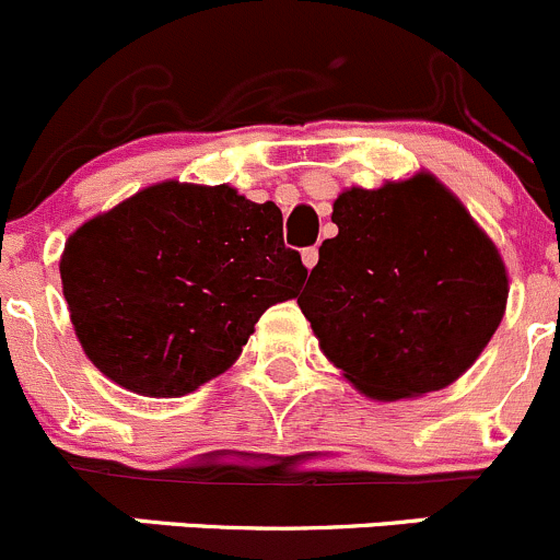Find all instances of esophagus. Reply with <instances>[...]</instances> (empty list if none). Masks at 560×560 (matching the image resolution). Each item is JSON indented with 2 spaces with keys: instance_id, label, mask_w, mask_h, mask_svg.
Segmentation results:
<instances>
[{
  "instance_id": "34e87169",
  "label": "esophagus",
  "mask_w": 560,
  "mask_h": 560,
  "mask_svg": "<svg viewBox=\"0 0 560 560\" xmlns=\"http://www.w3.org/2000/svg\"><path fill=\"white\" fill-rule=\"evenodd\" d=\"M301 259H303V265H306L308 270L314 268L316 262H319V248L316 246H312V248H303V254H301Z\"/></svg>"
}]
</instances>
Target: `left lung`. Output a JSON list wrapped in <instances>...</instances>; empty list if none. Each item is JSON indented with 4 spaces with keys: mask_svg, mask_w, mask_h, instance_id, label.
Masks as SVG:
<instances>
[{
    "mask_svg": "<svg viewBox=\"0 0 560 560\" xmlns=\"http://www.w3.org/2000/svg\"><path fill=\"white\" fill-rule=\"evenodd\" d=\"M336 238L298 298L319 349L374 400L420 398L466 374L510 298L490 235L433 173L349 186Z\"/></svg>",
    "mask_w": 560,
    "mask_h": 560,
    "instance_id": "obj_1",
    "label": "left lung"
}]
</instances>
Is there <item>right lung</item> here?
Masks as SVG:
<instances>
[{
	"mask_svg": "<svg viewBox=\"0 0 560 560\" xmlns=\"http://www.w3.org/2000/svg\"><path fill=\"white\" fill-rule=\"evenodd\" d=\"M276 202L162 180L83 222L59 259L86 358L118 387L178 398L224 374L265 308L298 295Z\"/></svg>",
	"mask_w": 560,
	"mask_h": 560,
	"instance_id": "obj_1",
	"label": "right lung"
}]
</instances>
